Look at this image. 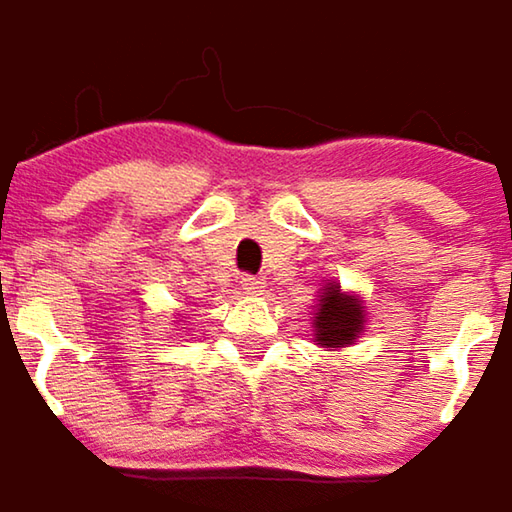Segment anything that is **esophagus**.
Listing matches in <instances>:
<instances>
[{"mask_svg": "<svg viewBox=\"0 0 512 512\" xmlns=\"http://www.w3.org/2000/svg\"><path fill=\"white\" fill-rule=\"evenodd\" d=\"M240 287H243L249 296H257V293L263 290V281H260V278H243V281H240Z\"/></svg>", "mask_w": 512, "mask_h": 512, "instance_id": "34e87169", "label": "esophagus"}]
</instances>
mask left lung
<instances>
[{
	"instance_id": "left-lung-1",
	"label": "left lung",
	"mask_w": 512,
	"mask_h": 512,
	"mask_svg": "<svg viewBox=\"0 0 512 512\" xmlns=\"http://www.w3.org/2000/svg\"><path fill=\"white\" fill-rule=\"evenodd\" d=\"M366 322L369 319L363 299L351 290H343L340 281H328L322 284L310 313L313 346L325 351L349 349L366 331Z\"/></svg>"
}]
</instances>
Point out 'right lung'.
Listing matches in <instances>:
<instances>
[{
  "instance_id": "right-lung-1",
  "label": "right lung",
  "mask_w": 512,
  "mask_h": 512,
  "mask_svg": "<svg viewBox=\"0 0 512 512\" xmlns=\"http://www.w3.org/2000/svg\"><path fill=\"white\" fill-rule=\"evenodd\" d=\"M175 319H178V322H184V319H187V316H181V313H178V316H175Z\"/></svg>"
}]
</instances>
